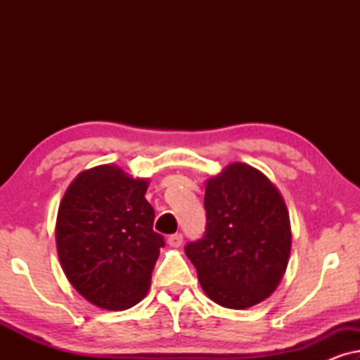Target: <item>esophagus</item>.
I'll list each match as a JSON object with an SVG mask.
<instances>
[{"label":"esophagus","instance_id":"34e87169","mask_svg":"<svg viewBox=\"0 0 360 360\" xmlns=\"http://www.w3.org/2000/svg\"><path fill=\"white\" fill-rule=\"evenodd\" d=\"M167 243H169V245H172V248H180L181 243H184V236L180 233L172 234L169 236V239H167Z\"/></svg>","mask_w":360,"mask_h":360}]
</instances>
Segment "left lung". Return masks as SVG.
Here are the masks:
<instances>
[{
  "mask_svg": "<svg viewBox=\"0 0 360 360\" xmlns=\"http://www.w3.org/2000/svg\"><path fill=\"white\" fill-rule=\"evenodd\" d=\"M205 210V236L185 252L206 297L231 309L264 302L278 287L292 250L278 188L260 170L234 162L206 181Z\"/></svg>",
  "mask_w": 360,
  "mask_h": 360,
  "instance_id": "1",
  "label": "left lung"
}]
</instances>
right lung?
<instances>
[{"label":"right lung","instance_id":"1","mask_svg":"<svg viewBox=\"0 0 360 360\" xmlns=\"http://www.w3.org/2000/svg\"><path fill=\"white\" fill-rule=\"evenodd\" d=\"M147 179L106 164L83 170L60 201L56 224L63 274L83 298L121 311L139 303L150 287L164 238L152 229L154 208Z\"/></svg>","mask_w":360,"mask_h":360}]
</instances>
